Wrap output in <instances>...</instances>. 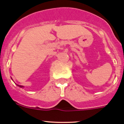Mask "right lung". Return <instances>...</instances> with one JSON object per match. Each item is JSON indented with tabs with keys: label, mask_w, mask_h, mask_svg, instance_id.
<instances>
[{
	"label": "right lung",
	"mask_w": 124,
	"mask_h": 124,
	"mask_svg": "<svg viewBox=\"0 0 124 124\" xmlns=\"http://www.w3.org/2000/svg\"><path fill=\"white\" fill-rule=\"evenodd\" d=\"M18 86H20V87H23L22 86H19V85H18Z\"/></svg>",
	"instance_id": "1"
}]
</instances>
